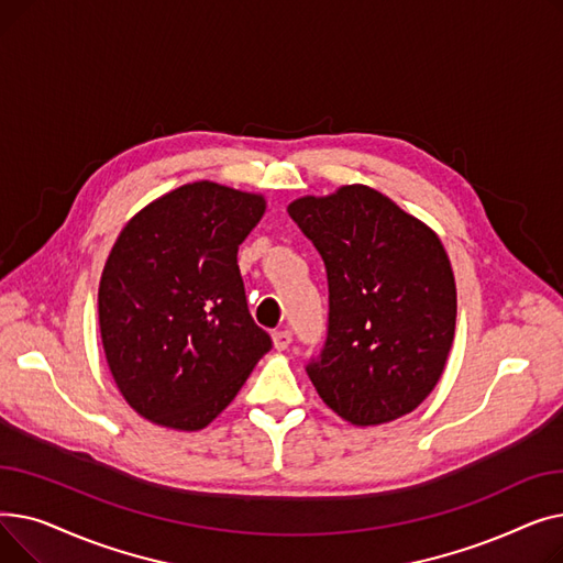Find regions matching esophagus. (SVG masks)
Masks as SVG:
<instances>
[{
    "label": "esophagus",
    "instance_id": "obj_1",
    "mask_svg": "<svg viewBox=\"0 0 563 563\" xmlns=\"http://www.w3.org/2000/svg\"><path fill=\"white\" fill-rule=\"evenodd\" d=\"M289 344H291V333L289 331H276L274 333V346L278 351H285Z\"/></svg>",
    "mask_w": 563,
    "mask_h": 563
}]
</instances>
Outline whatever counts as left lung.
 <instances>
[{
  "instance_id": "left-lung-1",
  "label": "left lung",
  "mask_w": 563,
  "mask_h": 563,
  "mask_svg": "<svg viewBox=\"0 0 563 563\" xmlns=\"http://www.w3.org/2000/svg\"><path fill=\"white\" fill-rule=\"evenodd\" d=\"M329 276V335L306 369L356 427L393 422L438 386L456 329V283L438 234L365 185L289 202Z\"/></svg>"
}]
</instances>
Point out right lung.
Masks as SVG:
<instances>
[{"label":"right lung","mask_w":563,"mask_h":563,"mask_svg":"<svg viewBox=\"0 0 563 563\" xmlns=\"http://www.w3.org/2000/svg\"><path fill=\"white\" fill-rule=\"evenodd\" d=\"M264 210L262 194L200 180L145 205L118 234L100 278V335L141 418L205 429L272 349L236 264Z\"/></svg>","instance_id":"right-lung-1"}]
</instances>
